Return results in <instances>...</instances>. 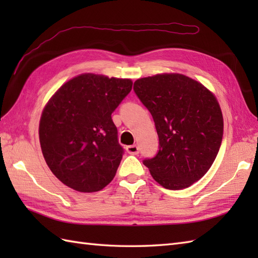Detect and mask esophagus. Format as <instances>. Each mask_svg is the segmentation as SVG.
<instances>
[{
	"mask_svg": "<svg viewBox=\"0 0 258 258\" xmlns=\"http://www.w3.org/2000/svg\"><path fill=\"white\" fill-rule=\"evenodd\" d=\"M126 152H127L128 154L138 155V154H139V147L136 146V145H130V146H126Z\"/></svg>",
	"mask_w": 258,
	"mask_h": 258,
	"instance_id": "1",
	"label": "esophagus"
}]
</instances>
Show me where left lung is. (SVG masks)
<instances>
[{
  "instance_id": "left-lung-1",
  "label": "left lung",
  "mask_w": 258,
  "mask_h": 258,
  "mask_svg": "<svg viewBox=\"0 0 258 258\" xmlns=\"http://www.w3.org/2000/svg\"><path fill=\"white\" fill-rule=\"evenodd\" d=\"M134 91L155 122L160 151L143 162L167 189L189 187L211 168L220 151L224 120L216 96L179 73L139 79Z\"/></svg>"
}]
</instances>
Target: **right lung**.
Returning a JSON list of instances; mask_svg holds the SVG:
<instances>
[{
	"mask_svg": "<svg viewBox=\"0 0 258 258\" xmlns=\"http://www.w3.org/2000/svg\"><path fill=\"white\" fill-rule=\"evenodd\" d=\"M132 85L130 79L83 73L48 100L38 136L47 166L63 184L93 193L112 182L123 149L111 115Z\"/></svg>",
	"mask_w": 258,
	"mask_h": 258,
	"instance_id": "obj_1",
	"label": "right lung"
}]
</instances>
